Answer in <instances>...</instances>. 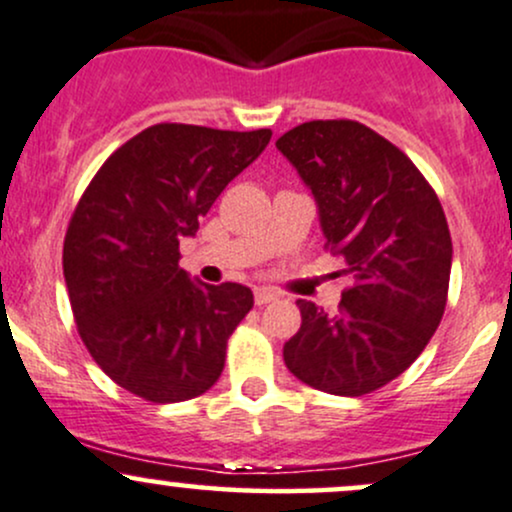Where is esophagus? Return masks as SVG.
I'll return each mask as SVG.
<instances>
[{
  "label": "esophagus",
  "mask_w": 512,
  "mask_h": 512,
  "mask_svg": "<svg viewBox=\"0 0 512 512\" xmlns=\"http://www.w3.org/2000/svg\"><path fill=\"white\" fill-rule=\"evenodd\" d=\"M277 299H279L277 291L265 289V286H262V289H255V303H257V306H265V303H272Z\"/></svg>",
  "instance_id": "obj_1"
}]
</instances>
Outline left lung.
<instances>
[{"label": "left lung", "mask_w": 512, "mask_h": 512, "mask_svg": "<svg viewBox=\"0 0 512 512\" xmlns=\"http://www.w3.org/2000/svg\"><path fill=\"white\" fill-rule=\"evenodd\" d=\"M318 206L325 247L352 279L338 313L299 299L284 345L313 389L364 396L406 372L440 325L452 238L440 199L396 145L357 121H308L277 140Z\"/></svg>", "instance_id": "obj_1"}]
</instances>
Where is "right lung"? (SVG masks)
I'll return each instance as SVG.
<instances>
[{
	"label": "right lung",
	"mask_w": 512,
	"mask_h": 512,
	"mask_svg": "<svg viewBox=\"0 0 512 512\" xmlns=\"http://www.w3.org/2000/svg\"><path fill=\"white\" fill-rule=\"evenodd\" d=\"M272 131L157 123L94 174L67 226L63 272L80 338L121 389L153 403L201 396L252 308L243 284H204L179 267V240L206 216Z\"/></svg>",
	"instance_id": "1"
}]
</instances>
